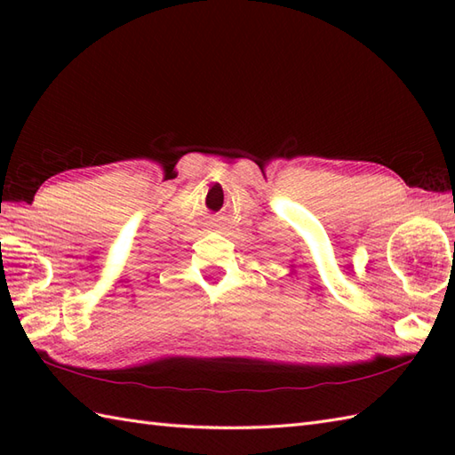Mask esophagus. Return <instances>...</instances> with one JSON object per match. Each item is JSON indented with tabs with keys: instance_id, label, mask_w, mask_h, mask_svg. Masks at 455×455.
<instances>
[{
	"instance_id": "34e87169",
	"label": "esophagus",
	"mask_w": 455,
	"mask_h": 455,
	"mask_svg": "<svg viewBox=\"0 0 455 455\" xmlns=\"http://www.w3.org/2000/svg\"><path fill=\"white\" fill-rule=\"evenodd\" d=\"M209 227H211V228H212V227H215V225H212V222H209Z\"/></svg>"
}]
</instances>
